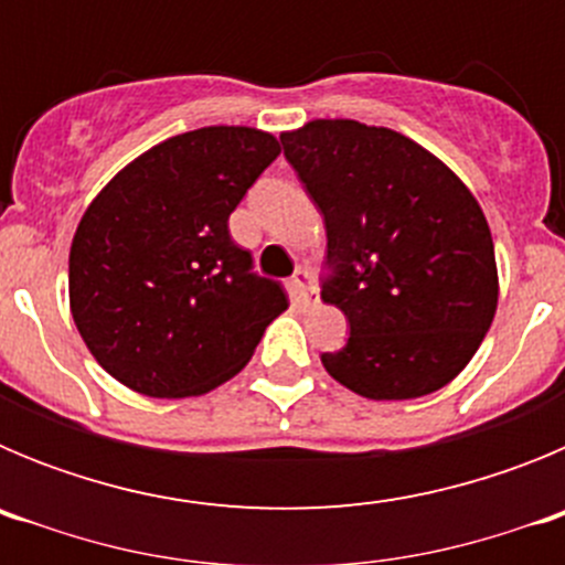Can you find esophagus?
<instances>
[{
    "label": "esophagus",
    "mask_w": 565,
    "mask_h": 565,
    "mask_svg": "<svg viewBox=\"0 0 565 565\" xmlns=\"http://www.w3.org/2000/svg\"><path fill=\"white\" fill-rule=\"evenodd\" d=\"M313 294V277L308 268H297V274L291 277V297L297 306H308Z\"/></svg>",
    "instance_id": "esophagus-1"
}]
</instances>
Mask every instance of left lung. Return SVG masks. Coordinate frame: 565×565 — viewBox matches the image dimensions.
<instances>
[{"label": "left lung", "mask_w": 565, "mask_h": 565, "mask_svg": "<svg viewBox=\"0 0 565 565\" xmlns=\"http://www.w3.org/2000/svg\"><path fill=\"white\" fill-rule=\"evenodd\" d=\"M326 217L322 299L351 322L326 371L373 402L441 391L476 356L498 308L487 217L450 167L407 135L317 118L279 135Z\"/></svg>", "instance_id": "8db88e82"}]
</instances>
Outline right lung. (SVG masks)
<instances>
[{
    "label": "right lung",
    "mask_w": 565,
    "mask_h": 565,
    "mask_svg": "<svg viewBox=\"0 0 565 565\" xmlns=\"http://www.w3.org/2000/svg\"><path fill=\"white\" fill-rule=\"evenodd\" d=\"M277 154L263 129H192L127 163L87 206L70 246V311L129 391H214L288 308L228 234V214Z\"/></svg>",
    "instance_id": "1"
}]
</instances>
